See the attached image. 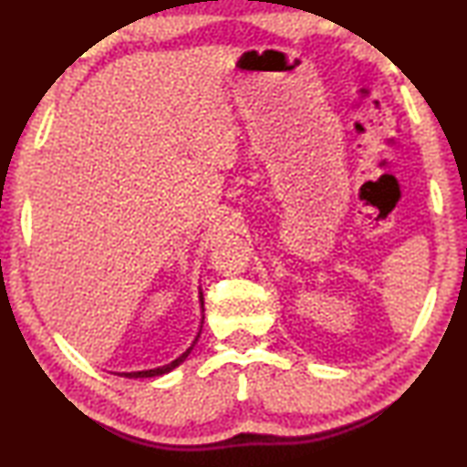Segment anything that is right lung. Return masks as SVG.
Here are the masks:
<instances>
[{
    "label": "right lung",
    "mask_w": 467,
    "mask_h": 467,
    "mask_svg": "<svg viewBox=\"0 0 467 467\" xmlns=\"http://www.w3.org/2000/svg\"><path fill=\"white\" fill-rule=\"evenodd\" d=\"M200 305L203 306V295L200 292ZM202 326H203V317H202ZM202 326H200V331H197V336H195V339L192 342V346L187 348V350L181 354L179 358H175L172 362H169V365H162V367H156V368H148V370H131V373H117V375H121V377H128V379H150V377H162V375H167V373H171L172 368H177L181 362H185V358L189 357V354H192V350L195 348V344H197V339H200V334H202Z\"/></svg>",
    "instance_id": "obj_1"
}]
</instances>
